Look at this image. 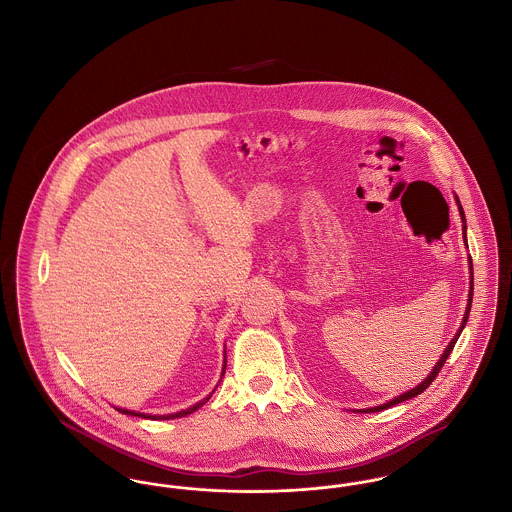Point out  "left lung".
Masks as SVG:
<instances>
[{
	"instance_id": "left-lung-1",
	"label": "left lung",
	"mask_w": 512,
	"mask_h": 512,
	"mask_svg": "<svg viewBox=\"0 0 512 512\" xmlns=\"http://www.w3.org/2000/svg\"><path fill=\"white\" fill-rule=\"evenodd\" d=\"M457 203H459V213H461V219H463L464 224H466V220H464V211L463 207H461V201H459V197H457ZM463 224V238L464 242H466V226ZM468 265H470V293H468V305H466V313H464L463 324H461V328H459V332L455 334V338L451 340V343L447 345V349L443 351V355L439 357L438 365L432 368V372L428 374V378L424 380V382H420L416 388L413 390L405 391V393H401V395H397L395 399H391L388 403H384V405H378V407H372V409H365V411H359V413H378V411H386V409H390L393 405H397V403H403V401H407V399H411V397H416V395H420L422 391L426 390L434 380H436V376L439 374V370L443 368L445 365V361H447V357H449V353L453 351V347H455V343L459 340V336H461V332H463L464 324H466V320H468V313H470V307H472V292H474V272H472V259L468 257Z\"/></svg>"
}]
</instances>
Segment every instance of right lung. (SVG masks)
<instances>
[{
    "label": "right lung",
    "mask_w": 512,
    "mask_h": 512,
    "mask_svg": "<svg viewBox=\"0 0 512 512\" xmlns=\"http://www.w3.org/2000/svg\"><path fill=\"white\" fill-rule=\"evenodd\" d=\"M222 374H224V368H222ZM211 397V395H209ZM207 397V399H209ZM207 399H203V401H199L197 405L194 407H190V409H186V411H180V413H172V414H163V416H157V414H144V413H136V411H126V409H117L119 413L122 414H130V416H144V418H153V420H171V418H180V416H186V414H192L194 411H197L201 405H205L207 403Z\"/></svg>",
    "instance_id": "obj_1"
}]
</instances>
